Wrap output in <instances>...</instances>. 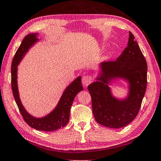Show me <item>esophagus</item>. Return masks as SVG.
Returning <instances> with one entry per match:
<instances>
[{"label":"esophagus","mask_w":161,"mask_h":161,"mask_svg":"<svg viewBox=\"0 0 161 161\" xmlns=\"http://www.w3.org/2000/svg\"><path fill=\"white\" fill-rule=\"evenodd\" d=\"M92 81V78L90 75H85L83 76V79H82V83H83V86L85 87L88 86V85H90Z\"/></svg>","instance_id":"esophagus-1"}]
</instances>
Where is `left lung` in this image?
<instances>
[{
    "label": "left lung",
    "instance_id": "obj_1",
    "mask_svg": "<svg viewBox=\"0 0 161 161\" xmlns=\"http://www.w3.org/2000/svg\"><path fill=\"white\" fill-rule=\"evenodd\" d=\"M99 67L96 81L87 87L94 116L103 126L123 128L137 116L147 83V61L131 32L129 31L128 46L116 61L102 62ZM117 79L129 83V94L125 99L115 98L108 86Z\"/></svg>",
    "mask_w": 161,
    "mask_h": 161
}]
</instances>
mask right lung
Wrapping results in <instances>:
<instances>
[{"label": "right lung", "mask_w": 161, "mask_h": 161, "mask_svg": "<svg viewBox=\"0 0 161 161\" xmlns=\"http://www.w3.org/2000/svg\"><path fill=\"white\" fill-rule=\"evenodd\" d=\"M37 36L38 33H29L26 36L15 53L11 66V86L14 100L25 122L37 130L51 132L64 127L69 123L73 102L75 97L80 91L83 90V87L81 84V76H78L69 85L64 91L56 107L46 116L36 118L26 111L19 98L17 86V66L29 48L39 41Z\"/></svg>", "instance_id": "right-lung-1"}]
</instances>
